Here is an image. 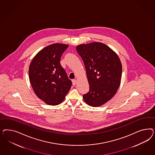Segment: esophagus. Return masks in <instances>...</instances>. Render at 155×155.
<instances>
[{"label": "esophagus", "mask_w": 155, "mask_h": 155, "mask_svg": "<svg viewBox=\"0 0 155 155\" xmlns=\"http://www.w3.org/2000/svg\"><path fill=\"white\" fill-rule=\"evenodd\" d=\"M72 82H73V84L74 86H75L76 84H77V80L74 79V80H73V81H72Z\"/></svg>", "instance_id": "1"}]
</instances>
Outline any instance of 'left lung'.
<instances>
[{"mask_svg":"<svg viewBox=\"0 0 155 155\" xmlns=\"http://www.w3.org/2000/svg\"><path fill=\"white\" fill-rule=\"evenodd\" d=\"M77 51L84 62L89 91L83 95L85 102L99 107L116 94L120 84L122 66L117 54L101 42L81 44Z\"/></svg>","mask_w":155,"mask_h":155,"instance_id":"obj_1","label":"left lung"}]
</instances>
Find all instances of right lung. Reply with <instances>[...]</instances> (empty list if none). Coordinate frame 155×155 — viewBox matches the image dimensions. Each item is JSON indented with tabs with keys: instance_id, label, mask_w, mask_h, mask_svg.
<instances>
[{
	"instance_id": "right-lung-1",
	"label": "right lung",
	"mask_w": 155,
	"mask_h": 155,
	"mask_svg": "<svg viewBox=\"0 0 155 155\" xmlns=\"http://www.w3.org/2000/svg\"><path fill=\"white\" fill-rule=\"evenodd\" d=\"M68 45L56 43L43 48L29 67V78L35 93L49 105L59 104L71 89L72 82L60 64Z\"/></svg>"
}]
</instances>
